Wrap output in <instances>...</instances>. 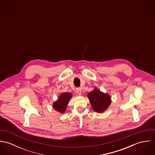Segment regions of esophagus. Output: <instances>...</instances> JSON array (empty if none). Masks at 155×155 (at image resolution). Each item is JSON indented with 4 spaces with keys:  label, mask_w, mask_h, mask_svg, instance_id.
I'll return each mask as SVG.
<instances>
[{
    "label": "esophagus",
    "mask_w": 155,
    "mask_h": 155,
    "mask_svg": "<svg viewBox=\"0 0 155 155\" xmlns=\"http://www.w3.org/2000/svg\"><path fill=\"white\" fill-rule=\"evenodd\" d=\"M76 93L79 95H81L82 94V91H81V89L79 88H76Z\"/></svg>",
    "instance_id": "34e87169"
}]
</instances>
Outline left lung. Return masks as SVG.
I'll return each instance as SVG.
<instances>
[{
	"instance_id": "8db88e82",
	"label": "left lung",
	"mask_w": 155,
	"mask_h": 155,
	"mask_svg": "<svg viewBox=\"0 0 155 155\" xmlns=\"http://www.w3.org/2000/svg\"><path fill=\"white\" fill-rule=\"evenodd\" d=\"M87 96L92 109L97 113L105 111L111 103L110 95L97 88L89 92Z\"/></svg>"
}]
</instances>
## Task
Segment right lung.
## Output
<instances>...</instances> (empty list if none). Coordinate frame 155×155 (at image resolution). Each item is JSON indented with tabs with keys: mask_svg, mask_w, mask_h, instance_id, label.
I'll use <instances>...</instances> for the list:
<instances>
[{
	"mask_svg": "<svg viewBox=\"0 0 155 155\" xmlns=\"http://www.w3.org/2000/svg\"><path fill=\"white\" fill-rule=\"evenodd\" d=\"M71 97L72 94L70 92L61 93L57 100L53 103V108L60 113H65L66 110L67 106Z\"/></svg>",
	"mask_w": 155,
	"mask_h": 155,
	"instance_id": "add662e5",
	"label": "right lung"
}]
</instances>
